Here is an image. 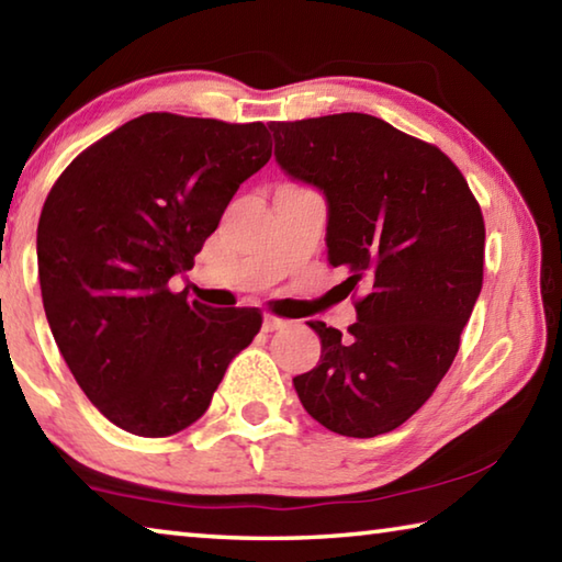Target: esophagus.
Here are the masks:
<instances>
[{
	"label": "esophagus",
	"instance_id": "1",
	"mask_svg": "<svg viewBox=\"0 0 562 562\" xmlns=\"http://www.w3.org/2000/svg\"><path fill=\"white\" fill-rule=\"evenodd\" d=\"M288 325H290V322L278 317V315H268V317L262 319V329L265 331H274V329H282V327H288Z\"/></svg>",
	"mask_w": 562,
	"mask_h": 562
}]
</instances>
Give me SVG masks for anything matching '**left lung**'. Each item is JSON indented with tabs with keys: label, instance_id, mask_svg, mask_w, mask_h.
Listing matches in <instances>:
<instances>
[{
	"label": "left lung",
	"instance_id": "1",
	"mask_svg": "<svg viewBox=\"0 0 562 562\" xmlns=\"http://www.w3.org/2000/svg\"><path fill=\"white\" fill-rule=\"evenodd\" d=\"M284 173L327 195L329 265L361 284L357 322L294 376L302 406L341 436L394 431L434 394L483 284L481 205L453 160L369 113L272 121Z\"/></svg>",
	"mask_w": 562,
	"mask_h": 562
}]
</instances>
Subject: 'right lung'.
Wrapping results in <instances>:
<instances>
[{
  "label": "right lung",
  "instance_id": "1",
  "mask_svg": "<svg viewBox=\"0 0 562 562\" xmlns=\"http://www.w3.org/2000/svg\"><path fill=\"white\" fill-rule=\"evenodd\" d=\"M270 156L260 121L144 113L81 150L46 195L36 227L46 319L76 384L119 429L183 431L260 331V310H213L168 282L193 268Z\"/></svg>",
  "mask_w": 562,
  "mask_h": 562
}]
</instances>
